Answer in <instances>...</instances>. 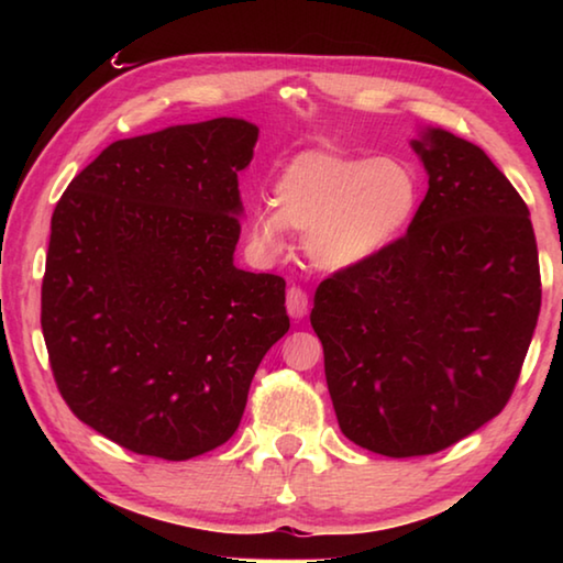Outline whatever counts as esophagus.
I'll return each instance as SVG.
<instances>
[{
	"label": "esophagus",
	"mask_w": 563,
	"mask_h": 563,
	"mask_svg": "<svg viewBox=\"0 0 563 563\" xmlns=\"http://www.w3.org/2000/svg\"><path fill=\"white\" fill-rule=\"evenodd\" d=\"M285 308H288V312H290V318H295V320H302L305 316H308V292H305L302 288H292L288 290V298H285Z\"/></svg>",
	"instance_id": "34e87169"
}]
</instances>
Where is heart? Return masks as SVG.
<instances>
[{
	"label": "heart",
	"instance_id": "b5f03b06",
	"mask_svg": "<svg viewBox=\"0 0 563 563\" xmlns=\"http://www.w3.org/2000/svg\"><path fill=\"white\" fill-rule=\"evenodd\" d=\"M419 201L422 186L405 161L305 151L275 180L274 208L255 211L253 235L278 251L285 228L308 233V258L328 273H345L393 251L412 225Z\"/></svg>",
	"mask_w": 563,
	"mask_h": 563
}]
</instances>
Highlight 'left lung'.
I'll list each match as a JSON object with an SVG mask.
<instances>
[{
    "instance_id": "1",
    "label": "left lung",
    "mask_w": 563,
    "mask_h": 563,
    "mask_svg": "<svg viewBox=\"0 0 563 563\" xmlns=\"http://www.w3.org/2000/svg\"><path fill=\"white\" fill-rule=\"evenodd\" d=\"M427 196L383 258L316 290L338 424L385 456L446 450L509 402L539 320L529 208L479 146L444 129L412 139Z\"/></svg>"
}]
</instances>
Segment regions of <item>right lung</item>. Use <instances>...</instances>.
<instances>
[{
  "instance_id": "right-lung-1",
  "label": "right lung",
  "mask_w": 563,
  "mask_h": 563,
  "mask_svg": "<svg viewBox=\"0 0 563 563\" xmlns=\"http://www.w3.org/2000/svg\"><path fill=\"white\" fill-rule=\"evenodd\" d=\"M255 141L231 117L123 139L54 208L42 332L56 387L136 454L184 462L231 440L290 328L280 275L233 265Z\"/></svg>"
}]
</instances>
